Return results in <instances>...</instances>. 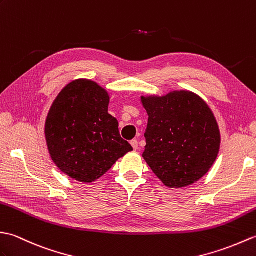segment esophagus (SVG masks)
Listing matches in <instances>:
<instances>
[{"label":"esophagus","instance_id":"obj_1","mask_svg":"<svg viewBox=\"0 0 256 256\" xmlns=\"http://www.w3.org/2000/svg\"><path fill=\"white\" fill-rule=\"evenodd\" d=\"M130 144L132 146L134 150H138V149H139V142H138V140H132V142H130Z\"/></svg>","mask_w":256,"mask_h":256}]
</instances>
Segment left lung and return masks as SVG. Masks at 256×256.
<instances>
[{"label":"left lung","instance_id":"1","mask_svg":"<svg viewBox=\"0 0 256 256\" xmlns=\"http://www.w3.org/2000/svg\"><path fill=\"white\" fill-rule=\"evenodd\" d=\"M141 100L149 115L142 156L153 173L172 188L202 178L220 148L219 127L209 106L187 90Z\"/></svg>","mask_w":256,"mask_h":256}]
</instances>
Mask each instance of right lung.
I'll list each match as a JSON object with an SVG mask.
<instances>
[{
	"instance_id": "1",
	"label": "right lung",
	"mask_w": 256,
	"mask_h": 256,
	"mask_svg": "<svg viewBox=\"0 0 256 256\" xmlns=\"http://www.w3.org/2000/svg\"><path fill=\"white\" fill-rule=\"evenodd\" d=\"M110 96L98 83L76 80L56 96L44 127L48 150L62 172L92 183L132 151L108 114Z\"/></svg>"
}]
</instances>
